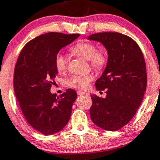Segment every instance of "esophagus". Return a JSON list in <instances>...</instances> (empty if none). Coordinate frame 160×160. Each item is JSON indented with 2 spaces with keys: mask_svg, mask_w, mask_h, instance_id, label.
<instances>
[{
  "mask_svg": "<svg viewBox=\"0 0 160 160\" xmlns=\"http://www.w3.org/2000/svg\"><path fill=\"white\" fill-rule=\"evenodd\" d=\"M77 94H78V95H83V94H85L86 93L84 92V91H77Z\"/></svg>",
  "mask_w": 160,
  "mask_h": 160,
  "instance_id": "obj_1",
  "label": "esophagus"
}]
</instances>
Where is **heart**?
<instances>
[{"label":"heart","mask_w":160,"mask_h":160,"mask_svg":"<svg viewBox=\"0 0 160 160\" xmlns=\"http://www.w3.org/2000/svg\"><path fill=\"white\" fill-rule=\"evenodd\" d=\"M72 51L88 60L91 66L97 70L103 69L108 62V56L106 51L103 49H97V46L91 42L83 41L78 43L72 48ZM54 64L58 72H64L68 66L66 55L59 52L55 57ZM93 78L94 77L91 75H74L67 81V85L72 88L84 90L88 87Z\"/></svg>","instance_id":"obj_1"}]
</instances>
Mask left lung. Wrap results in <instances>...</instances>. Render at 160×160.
<instances>
[{
    "instance_id": "obj_1",
    "label": "left lung",
    "mask_w": 160,
    "mask_h": 160,
    "mask_svg": "<svg viewBox=\"0 0 160 160\" xmlns=\"http://www.w3.org/2000/svg\"><path fill=\"white\" fill-rule=\"evenodd\" d=\"M88 39L101 42L108 52L107 67L95 82L98 91L107 89V96L91 95L90 116L97 126L114 132L131 121L142 102L148 82L144 57L135 41L119 32L93 34Z\"/></svg>"
}]
</instances>
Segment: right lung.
<instances>
[{"mask_svg": "<svg viewBox=\"0 0 160 160\" xmlns=\"http://www.w3.org/2000/svg\"><path fill=\"white\" fill-rule=\"evenodd\" d=\"M79 34L49 32L29 41L18 57L13 75V88L25 119L40 133L51 135L68 123L77 98L74 90L60 96L51 94L57 74L54 60L62 48Z\"/></svg>", "mask_w": 160, "mask_h": 160, "instance_id": "obj_1", "label": "right lung"}]
</instances>
